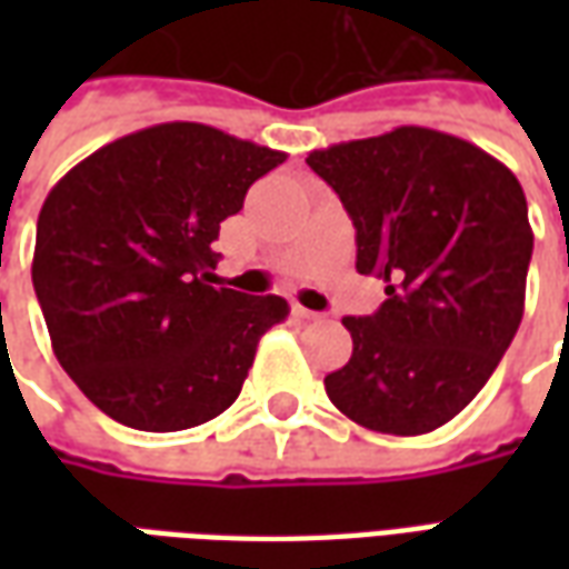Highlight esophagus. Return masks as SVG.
I'll use <instances>...</instances> for the list:
<instances>
[{
  "label": "esophagus",
  "mask_w": 569,
  "mask_h": 569,
  "mask_svg": "<svg viewBox=\"0 0 569 569\" xmlns=\"http://www.w3.org/2000/svg\"><path fill=\"white\" fill-rule=\"evenodd\" d=\"M296 313H298V317H301V320H313V322L322 320V313H317V310L301 308V305H296Z\"/></svg>",
  "instance_id": "1"
}]
</instances>
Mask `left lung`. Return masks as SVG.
<instances>
[{"label":"left lung","instance_id":"8db88e82","mask_svg":"<svg viewBox=\"0 0 569 569\" xmlns=\"http://www.w3.org/2000/svg\"><path fill=\"white\" fill-rule=\"evenodd\" d=\"M357 228V271L387 301L345 317L353 353L332 375V406L375 432L423 436L488 383L525 317L533 231L515 173L472 142L396 128L313 149Z\"/></svg>","mask_w":569,"mask_h":569}]
</instances>
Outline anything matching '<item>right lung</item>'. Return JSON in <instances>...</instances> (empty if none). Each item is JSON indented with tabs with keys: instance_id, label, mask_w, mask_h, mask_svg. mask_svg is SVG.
Returning a JSON list of instances; mask_svg holds the SVG:
<instances>
[{
	"instance_id": "add662e5",
	"label": "right lung",
	"mask_w": 569,
	"mask_h": 569,
	"mask_svg": "<svg viewBox=\"0 0 569 569\" xmlns=\"http://www.w3.org/2000/svg\"><path fill=\"white\" fill-rule=\"evenodd\" d=\"M286 151L170 121L88 154L39 212L32 286L51 347L103 415L146 432L200 427L240 396L280 296L212 286L219 224Z\"/></svg>"
}]
</instances>
